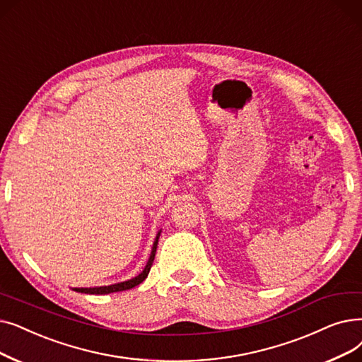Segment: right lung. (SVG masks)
Instances as JSON below:
<instances>
[{
    "label": "right lung",
    "instance_id": "1",
    "mask_svg": "<svg viewBox=\"0 0 362 362\" xmlns=\"http://www.w3.org/2000/svg\"><path fill=\"white\" fill-rule=\"evenodd\" d=\"M160 235H161V229L158 230V233H156L155 237V241H153V245H152V250H151V255H149V259L146 262V266L144 268V271L140 272L139 275H136L134 278L132 279H127V281H122V282H117V284H111V286H102V287H88V288H72L74 291H78V293H86V294H109V293H117V291H124V290H130L136 286H139L140 282H144L152 268V263H153V259H155V253H156V245H158V240H160Z\"/></svg>",
    "mask_w": 362,
    "mask_h": 362
}]
</instances>
